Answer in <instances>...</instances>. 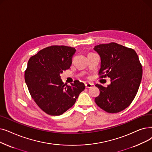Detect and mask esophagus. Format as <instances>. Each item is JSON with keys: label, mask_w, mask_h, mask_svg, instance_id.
<instances>
[{"label": "esophagus", "mask_w": 152, "mask_h": 152, "mask_svg": "<svg viewBox=\"0 0 152 152\" xmlns=\"http://www.w3.org/2000/svg\"><path fill=\"white\" fill-rule=\"evenodd\" d=\"M92 84L91 83H87V84H85V87L86 88H91L92 87Z\"/></svg>", "instance_id": "esophagus-1"}]
</instances>
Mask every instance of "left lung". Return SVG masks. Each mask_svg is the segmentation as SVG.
<instances>
[{
  "instance_id": "1",
  "label": "left lung",
  "mask_w": 152,
  "mask_h": 152,
  "mask_svg": "<svg viewBox=\"0 0 152 152\" xmlns=\"http://www.w3.org/2000/svg\"><path fill=\"white\" fill-rule=\"evenodd\" d=\"M101 56L99 77L110 78L107 88L96 84L100 94L95 102L108 113H117L129 107L137 93L142 77V67L132 48L111 42L96 46Z\"/></svg>"
}]
</instances>
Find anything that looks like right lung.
<instances>
[{
	"instance_id": "obj_1",
	"label": "right lung",
	"mask_w": 152,
	"mask_h": 152,
	"mask_svg": "<svg viewBox=\"0 0 152 152\" xmlns=\"http://www.w3.org/2000/svg\"><path fill=\"white\" fill-rule=\"evenodd\" d=\"M75 48L53 45L32 56L25 71V81L33 99L45 113L60 115L75 104L84 83L75 80L70 86L61 80L60 73L68 69Z\"/></svg>"
}]
</instances>
